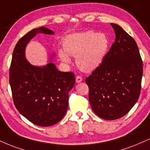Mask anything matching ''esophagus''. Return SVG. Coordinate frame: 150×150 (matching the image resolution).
I'll return each mask as SVG.
<instances>
[{"mask_svg": "<svg viewBox=\"0 0 150 150\" xmlns=\"http://www.w3.org/2000/svg\"><path fill=\"white\" fill-rule=\"evenodd\" d=\"M82 81V77L80 76H77L76 77V83H81Z\"/></svg>", "mask_w": 150, "mask_h": 150, "instance_id": "34e87169", "label": "esophagus"}]
</instances>
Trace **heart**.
Segmentation results:
<instances>
[{
  "label": "heart",
  "mask_w": 150,
  "mask_h": 150,
  "mask_svg": "<svg viewBox=\"0 0 150 150\" xmlns=\"http://www.w3.org/2000/svg\"><path fill=\"white\" fill-rule=\"evenodd\" d=\"M108 39L103 33L94 31L74 33L64 40V49L58 51L61 60L71 62L69 55L76 57V63L83 71L90 72L100 65L108 48Z\"/></svg>",
  "instance_id": "b5f03b06"
}]
</instances>
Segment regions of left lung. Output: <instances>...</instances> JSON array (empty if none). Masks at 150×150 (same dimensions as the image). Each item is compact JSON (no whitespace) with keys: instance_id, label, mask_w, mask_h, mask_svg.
Instances as JSON below:
<instances>
[{"instance_id":"left-lung-1","label":"left lung","mask_w":150,"mask_h":150,"mask_svg":"<svg viewBox=\"0 0 150 150\" xmlns=\"http://www.w3.org/2000/svg\"><path fill=\"white\" fill-rule=\"evenodd\" d=\"M110 25L115 33V42L100 65L86 79L92 110L106 120L123 117L137 102L143 71L136 41L120 25Z\"/></svg>"}]
</instances>
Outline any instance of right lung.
I'll return each mask as SVG.
<instances>
[{
    "label": "right lung",
    "instance_id": "1",
    "mask_svg": "<svg viewBox=\"0 0 150 150\" xmlns=\"http://www.w3.org/2000/svg\"><path fill=\"white\" fill-rule=\"evenodd\" d=\"M38 33L54 34L42 26L30 30L18 40L10 64V84L18 111L34 125L49 127L60 122L65 115L75 77L71 71H58L53 62L36 67L28 62L25 47Z\"/></svg>",
    "mask_w": 150,
    "mask_h": 150
}]
</instances>
